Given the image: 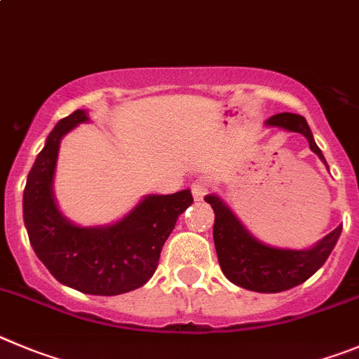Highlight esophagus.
<instances>
[{"label":"esophagus","mask_w":359,"mask_h":359,"mask_svg":"<svg viewBox=\"0 0 359 359\" xmlns=\"http://www.w3.org/2000/svg\"><path fill=\"white\" fill-rule=\"evenodd\" d=\"M190 190H192V196L196 201H203V197H205L208 187H206V183L203 182V180H196V182H192V185H190Z\"/></svg>","instance_id":"1"}]
</instances>
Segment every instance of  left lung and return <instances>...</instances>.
<instances>
[{
	"label": "left lung",
	"instance_id": "obj_1",
	"mask_svg": "<svg viewBox=\"0 0 359 359\" xmlns=\"http://www.w3.org/2000/svg\"><path fill=\"white\" fill-rule=\"evenodd\" d=\"M265 124L304 135L310 142V149L325 163L324 154L315 144L313 133L302 115L283 111L272 115ZM205 201L210 203L215 212L213 242L220 269L229 281L245 290L278 294L297 287L324 265L340 238L341 226H338L310 249L295 251L271 248L255 238L219 197L210 194Z\"/></svg>",
	"mask_w": 359,
	"mask_h": 359
}]
</instances>
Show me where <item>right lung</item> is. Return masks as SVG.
<instances>
[{"label": "right lung", "mask_w": 359, "mask_h": 359, "mask_svg": "<svg viewBox=\"0 0 359 359\" xmlns=\"http://www.w3.org/2000/svg\"><path fill=\"white\" fill-rule=\"evenodd\" d=\"M87 121L85 110L72 111L48 135L26 180L22 219L35 255L62 285L90 295L126 294L149 281L177 217L194 199L190 190L153 194L114 224H72L58 210L53 177L62 137Z\"/></svg>", "instance_id": "obj_1"}]
</instances>
